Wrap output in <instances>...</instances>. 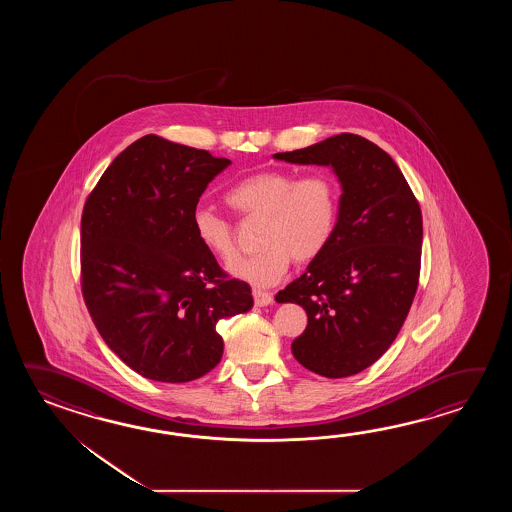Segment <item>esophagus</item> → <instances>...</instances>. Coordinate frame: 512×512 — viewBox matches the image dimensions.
<instances>
[{
	"mask_svg": "<svg viewBox=\"0 0 512 512\" xmlns=\"http://www.w3.org/2000/svg\"><path fill=\"white\" fill-rule=\"evenodd\" d=\"M252 296H254V304L258 305V307L269 305L272 302V294L267 293V291H261V289H254Z\"/></svg>",
	"mask_w": 512,
	"mask_h": 512,
	"instance_id": "1",
	"label": "esophagus"
}]
</instances>
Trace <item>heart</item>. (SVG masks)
Instances as JSON below:
<instances>
[{"label":"heart","instance_id":"b5f03b06","mask_svg":"<svg viewBox=\"0 0 512 512\" xmlns=\"http://www.w3.org/2000/svg\"><path fill=\"white\" fill-rule=\"evenodd\" d=\"M225 201L243 218H263L258 254L232 261V276L269 287L280 282L291 261L307 263L326 251L338 219V186L333 175L293 170H263L247 175L225 194ZM199 245L219 260L236 254L234 225L210 208L192 214Z\"/></svg>","mask_w":512,"mask_h":512}]
</instances>
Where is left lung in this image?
I'll return each instance as SVG.
<instances>
[{
  "label": "left lung",
  "instance_id": "obj_1",
  "mask_svg": "<svg viewBox=\"0 0 512 512\" xmlns=\"http://www.w3.org/2000/svg\"><path fill=\"white\" fill-rule=\"evenodd\" d=\"M274 157L333 166L342 183L326 251L276 302L307 313L304 333L291 344L294 359L327 379L355 375L392 346L414 302L423 245L419 201L392 157L360 135L340 133Z\"/></svg>",
  "mask_w": 512,
  "mask_h": 512
}]
</instances>
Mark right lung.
Segmentation results:
<instances>
[{
  "mask_svg": "<svg viewBox=\"0 0 512 512\" xmlns=\"http://www.w3.org/2000/svg\"><path fill=\"white\" fill-rule=\"evenodd\" d=\"M229 159L144 135L115 157L87 196L80 287L109 349L142 377L188 382L216 368L221 318L251 309L194 236L192 214Z\"/></svg>",
  "mask_w": 512,
  "mask_h": 512,
  "instance_id": "add662e5",
  "label": "right lung"
}]
</instances>
